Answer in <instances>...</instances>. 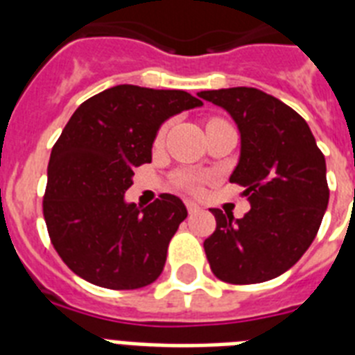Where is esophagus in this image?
<instances>
[{
    "instance_id": "esophagus-1",
    "label": "esophagus",
    "mask_w": 355,
    "mask_h": 355,
    "mask_svg": "<svg viewBox=\"0 0 355 355\" xmlns=\"http://www.w3.org/2000/svg\"><path fill=\"white\" fill-rule=\"evenodd\" d=\"M186 208H188L189 216H195V214H199L200 211V206L195 205L193 200H186Z\"/></svg>"
}]
</instances>
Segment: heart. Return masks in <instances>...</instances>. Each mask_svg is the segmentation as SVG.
Masks as SVG:
<instances>
[{
    "label": "heart",
    "mask_w": 355,
    "mask_h": 355,
    "mask_svg": "<svg viewBox=\"0 0 355 355\" xmlns=\"http://www.w3.org/2000/svg\"><path fill=\"white\" fill-rule=\"evenodd\" d=\"M210 121H217V119H210ZM166 132H167V125H164V127H160V130L156 132V138H155L156 145H160L162 141H164ZM202 182H205V177L197 171H180L177 177H175V184H177L178 188L186 189V191H189V193H199L200 188H202Z\"/></svg>",
    "instance_id": "obj_1"
}]
</instances>
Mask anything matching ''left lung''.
<instances>
[{"instance_id": "left-lung-1", "label": "left lung", "mask_w": 355, "mask_h": 355, "mask_svg": "<svg viewBox=\"0 0 355 355\" xmlns=\"http://www.w3.org/2000/svg\"><path fill=\"white\" fill-rule=\"evenodd\" d=\"M199 97L225 108L241 134L230 182L245 188L250 210L234 219L214 208L216 232L205 241L211 272L236 286L272 280L291 269L313 243L330 189L324 155L308 123L258 88H223Z\"/></svg>"}]
</instances>
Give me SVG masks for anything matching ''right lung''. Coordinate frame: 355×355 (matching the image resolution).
<instances>
[{"label": "right lung", "instance_id": "right-lung-1", "mask_svg": "<svg viewBox=\"0 0 355 355\" xmlns=\"http://www.w3.org/2000/svg\"><path fill=\"white\" fill-rule=\"evenodd\" d=\"M202 101L182 90L119 85L86 99L53 145L44 193L51 243L75 275L107 289L153 284L188 210L178 197L125 202L134 167L150 162L158 128Z\"/></svg>", "mask_w": 355, "mask_h": 355}]
</instances>
